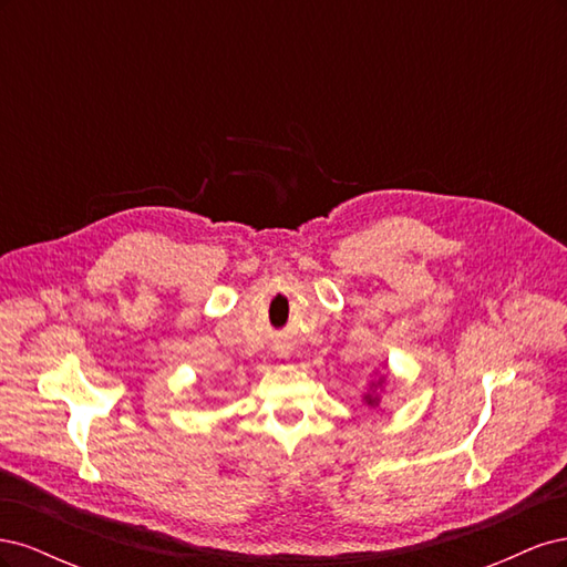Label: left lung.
Masks as SVG:
<instances>
[{
    "mask_svg": "<svg viewBox=\"0 0 567 567\" xmlns=\"http://www.w3.org/2000/svg\"><path fill=\"white\" fill-rule=\"evenodd\" d=\"M383 383H385V379H383V375H381V379H379V381H375V383H371V392H367V394H364V402H367L369 406H379L381 398H379V394H375V388H379V385H383Z\"/></svg>",
    "mask_w": 567,
    "mask_h": 567,
    "instance_id": "left-lung-1",
    "label": "left lung"
}]
</instances>
